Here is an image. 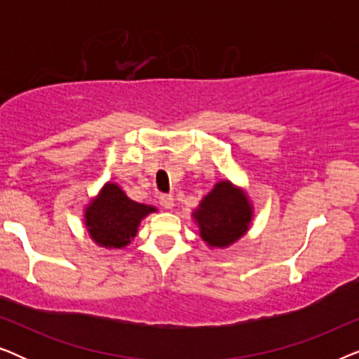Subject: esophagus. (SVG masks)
I'll use <instances>...</instances> for the list:
<instances>
[{"label":"esophagus","mask_w":359,"mask_h":359,"mask_svg":"<svg viewBox=\"0 0 359 359\" xmlns=\"http://www.w3.org/2000/svg\"><path fill=\"white\" fill-rule=\"evenodd\" d=\"M160 204L163 205L165 209H171L175 205V198L171 194H161L160 196Z\"/></svg>","instance_id":"1"}]
</instances>
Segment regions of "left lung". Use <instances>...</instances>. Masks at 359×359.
<instances>
[{"instance_id":"obj_1","label":"left lung","mask_w":359,"mask_h":359,"mask_svg":"<svg viewBox=\"0 0 359 359\" xmlns=\"http://www.w3.org/2000/svg\"><path fill=\"white\" fill-rule=\"evenodd\" d=\"M193 219L210 248H227L248 232L253 208L243 189L224 180L204 196Z\"/></svg>"}]
</instances>
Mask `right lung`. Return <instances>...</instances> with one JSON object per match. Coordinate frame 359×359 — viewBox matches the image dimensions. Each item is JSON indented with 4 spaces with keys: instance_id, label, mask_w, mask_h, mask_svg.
<instances>
[{
    "instance_id": "right-lung-1",
    "label": "right lung",
    "mask_w": 359,
    "mask_h": 359,
    "mask_svg": "<svg viewBox=\"0 0 359 359\" xmlns=\"http://www.w3.org/2000/svg\"><path fill=\"white\" fill-rule=\"evenodd\" d=\"M151 212H156V208L135 203L127 198L121 186L107 181L100 194L90 201L83 215L93 242L107 250H116L132 242L140 222Z\"/></svg>"
}]
</instances>
